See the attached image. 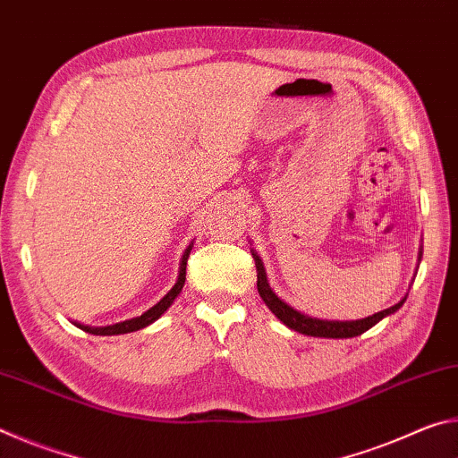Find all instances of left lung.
I'll use <instances>...</instances> for the list:
<instances>
[{"instance_id": "8db88e82", "label": "left lung", "mask_w": 458, "mask_h": 458, "mask_svg": "<svg viewBox=\"0 0 458 458\" xmlns=\"http://www.w3.org/2000/svg\"><path fill=\"white\" fill-rule=\"evenodd\" d=\"M254 265H257V286H259V294L265 301L267 307L273 311L278 319H281L286 327L294 329L303 335H311V337H327V339H347V337H355L361 335L363 331H368L369 327H374L376 323H379L384 317L396 313L398 309L404 305L406 297L398 301L396 305L390 309H384V311L374 313L366 317V319H358V321H327V319H315V317H309L299 313L297 309H293L284 303L283 299H278V294L270 289V284L267 281V273H265V265L257 252H252ZM422 259V250L418 252V260Z\"/></svg>"}]
</instances>
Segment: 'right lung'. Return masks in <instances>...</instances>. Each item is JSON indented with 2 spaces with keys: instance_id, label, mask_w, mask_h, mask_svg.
I'll return each mask as SVG.
<instances>
[{
  "instance_id": "1",
  "label": "right lung",
  "mask_w": 458,
  "mask_h": 458,
  "mask_svg": "<svg viewBox=\"0 0 458 458\" xmlns=\"http://www.w3.org/2000/svg\"><path fill=\"white\" fill-rule=\"evenodd\" d=\"M193 244V242H191ZM191 244L185 248L182 262H180V275H177V281L174 284V289L169 291L164 299L159 301L157 305H153L151 309H147V311L141 317H135V319H127V321H121V323H114V325H106V327H90V325H82V323H74L76 327H81L82 331L92 333V335H121V333H131V331H139L147 327V325H151L153 321H157L161 315H164L172 303L175 301L177 294L182 293L183 289V283H185V265H188V257H190V250H191Z\"/></svg>"
}]
</instances>
